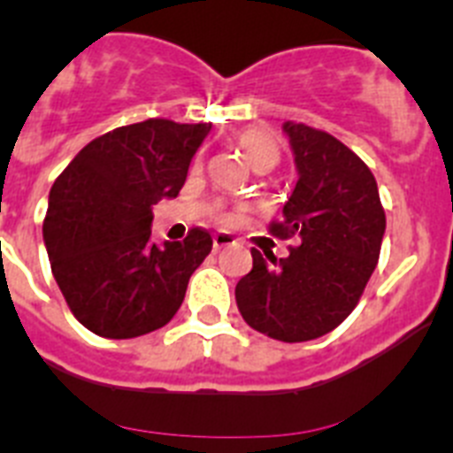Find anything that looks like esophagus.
Returning a JSON list of instances; mask_svg holds the SVG:
<instances>
[{
    "mask_svg": "<svg viewBox=\"0 0 453 453\" xmlns=\"http://www.w3.org/2000/svg\"><path fill=\"white\" fill-rule=\"evenodd\" d=\"M235 240H234V235H229V234H215L213 235V251H219L222 250V247H229V245H234Z\"/></svg>",
    "mask_w": 453,
    "mask_h": 453,
    "instance_id": "34e87169",
    "label": "esophagus"
}]
</instances>
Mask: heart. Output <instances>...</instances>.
I'll return each mask as SVG.
<instances>
[{
    "mask_svg": "<svg viewBox=\"0 0 453 453\" xmlns=\"http://www.w3.org/2000/svg\"><path fill=\"white\" fill-rule=\"evenodd\" d=\"M235 142H238L240 151L245 154L247 163H250L256 172L274 170L279 158H281V147H279L276 138L270 131L261 129V127L242 129L235 135Z\"/></svg>",
    "mask_w": 453,
    "mask_h": 453,
    "instance_id": "heart-1",
    "label": "heart"
}]
</instances>
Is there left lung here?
<instances>
[{
	"instance_id": "1",
	"label": "left lung",
	"mask_w": 453,
	"mask_h": 453,
	"mask_svg": "<svg viewBox=\"0 0 453 453\" xmlns=\"http://www.w3.org/2000/svg\"><path fill=\"white\" fill-rule=\"evenodd\" d=\"M297 186L270 231L302 240L290 256L254 267L235 286L240 315L251 329L281 342L329 334L351 313L374 272L386 234V211L370 167L338 138L302 122L283 124Z\"/></svg>"
}]
</instances>
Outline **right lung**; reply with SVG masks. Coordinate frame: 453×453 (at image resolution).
I'll list each match as a JSON object with an SVG mask.
<instances>
[{"label": "right lung", "instance_id": "right-lung-1", "mask_svg": "<svg viewBox=\"0 0 453 453\" xmlns=\"http://www.w3.org/2000/svg\"><path fill=\"white\" fill-rule=\"evenodd\" d=\"M211 124L151 118L88 142L50 190L42 238L72 315L102 338L151 334L181 308L213 238L151 240V206L177 197Z\"/></svg>", "mask_w": 453, "mask_h": 453}]
</instances>
